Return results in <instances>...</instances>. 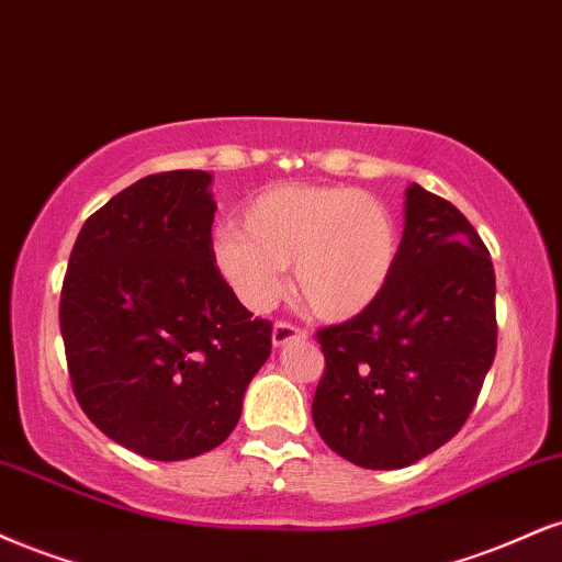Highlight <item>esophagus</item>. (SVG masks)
Returning a JSON list of instances; mask_svg holds the SVG:
<instances>
[{"instance_id":"esophagus-1","label":"esophagus","mask_w":562,"mask_h":562,"mask_svg":"<svg viewBox=\"0 0 562 562\" xmlns=\"http://www.w3.org/2000/svg\"><path fill=\"white\" fill-rule=\"evenodd\" d=\"M306 340V333H303L301 327H295V324H288V322H277L274 329H272V342L274 348H285L290 342H301Z\"/></svg>"}]
</instances>
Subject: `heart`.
<instances>
[{"instance_id":"b5f03b06","label":"heart","mask_w":562,"mask_h":562,"mask_svg":"<svg viewBox=\"0 0 562 562\" xmlns=\"http://www.w3.org/2000/svg\"><path fill=\"white\" fill-rule=\"evenodd\" d=\"M397 248V225L376 195L285 182L248 201L240 229H220L212 251L248 308L272 306L282 293V269L293 263L301 301L322 319L340 322L380 299Z\"/></svg>"}]
</instances>
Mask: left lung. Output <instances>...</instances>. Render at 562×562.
I'll list each match as a JSON object with an SVG mask.
<instances>
[{"mask_svg":"<svg viewBox=\"0 0 562 562\" xmlns=\"http://www.w3.org/2000/svg\"><path fill=\"white\" fill-rule=\"evenodd\" d=\"M327 361L311 416L337 456L403 469L461 431L495 361V267L450 201L405 188V229L382 295L316 333Z\"/></svg>","mask_w":562,"mask_h":562,"instance_id":"1","label":"left lung"}]
</instances>
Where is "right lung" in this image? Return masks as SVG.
Returning <instances> with one entry per match:
<instances>
[{"label":"right lung","mask_w":562,"mask_h":562,"mask_svg":"<svg viewBox=\"0 0 562 562\" xmlns=\"http://www.w3.org/2000/svg\"><path fill=\"white\" fill-rule=\"evenodd\" d=\"M212 175H148L86 220L67 263L59 329L80 408L151 461L229 437L272 353L212 251Z\"/></svg>","instance_id":"1"}]
</instances>
